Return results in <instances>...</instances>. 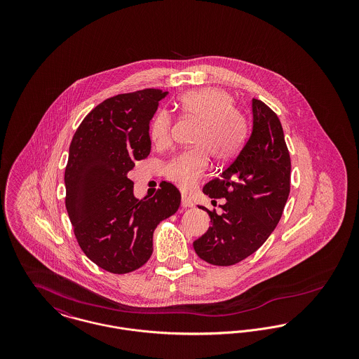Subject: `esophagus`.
Returning <instances> with one entry per match:
<instances>
[{"mask_svg":"<svg viewBox=\"0 0 359 359\" xmlns=\"http://www.w3.org/2000/svg\"><path fill=\"white\" fill-rule=\"evenodd\" d=\"M182 205H183L184 208H188V207H192L194 203H192V201H191L188 196L183 195V196H182Z\"/></svg>","mask_w":359,"mask_h":359,"instance_id":"obj_1","label":"esophagus"}]
</instances>
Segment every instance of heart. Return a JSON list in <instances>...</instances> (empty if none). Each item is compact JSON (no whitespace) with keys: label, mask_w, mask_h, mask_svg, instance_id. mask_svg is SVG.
I'll return each instance as SVG.
<instances>
[{"label":"heart","mask_w":359,"mask_h":359,"mask_svg":"<svg viewBox=\"0 0 359 359\" xmlns=\"http://www.w3.org/2000/svg\"><path fill=\"white\" fill-rule=\"evenodd\" d=\"M182 113L199 121L194 138L196 148L175 154L164 164V176L177 187H192L208 170V154L221 163L231 161L242 149L248 137V122L236 109L231 95L217 87L195 88L179 98ZM172 117L168 111H158L151 122L149 136L156 145L170 141Z\"/></svg>","instance_id":"1"}]
</instances>
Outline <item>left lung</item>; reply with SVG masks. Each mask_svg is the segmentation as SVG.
I'll list each match as a JSON object with an SVG mask.
<instances>
[{
	"mask_svg": "<svg viewBox=\"0 0 359 359\" xmlns=\"http://www.w3.org/2000/svg\"><path fill=\"white\" fill-rule=\"evenodd\" d=\"M290 191V157L281 122L273 110L253 100V132L238 156L203 192L222 214L210 211L211 227L194 242L203 261L230 266L253 255L272 234Z\"/></svg>",
	"mask_w": 359,
	"mask_h": 359,
	"instance_id": "1",
	"label": "left lung"
}]
</instances>
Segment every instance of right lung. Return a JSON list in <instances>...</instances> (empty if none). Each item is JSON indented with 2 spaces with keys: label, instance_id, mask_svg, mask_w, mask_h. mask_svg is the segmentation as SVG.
Segmentation results:
<instances>
[{
  "label": "right lung",
  "instance_id": "obj_1",
  "mask_svg": "<svg viewBox=\"0 0 359 359\" xmlns=\"http://www.w3.org/2000/svg\"><path fill=\"white\" fill-rule=\"evenodd\" d=\"M165 95L145 88L104 100L69 145L65 184L74 234L86 256L110 273L141 268L152 256L154 229L180 205L171 183L161 182L154 198L138 201L128 177L151 154L149 122Z\"/></svg>",
  "mask_w": 359,
  "mask_h": 359
}]
</instances>
